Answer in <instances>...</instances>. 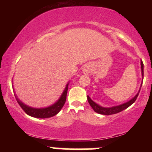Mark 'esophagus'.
<instances>
[{
    "instance_id": "34e87169",
    "label": "esophagus",
    "mask_w": 152,
    "mask_h": 152,
    "mask_svg": "<svg viewBox=\"0 0 152 152\" xmlns=\"http://www.w3.org/2000/svg\"><path fill=\"white\" fill-rule=\"evenodd\" d=\"M91 66L90 65V64H87L84 66V68H83V73L86 74H91Z\"/></svg>"
}]
</instances>
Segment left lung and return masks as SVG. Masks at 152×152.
<instances>
[{"label":"left lung","mask_w":152,"mask_h":152,"mask_svg":"<svg viewBox=\"0 0 152 152\" xmlns=\"http://www.w3.org/2000/svg\"><path fill=\"white\" fill-rule=\"evenodd\" d=\"M141 69H142V76H144V64H143L142 61H141ZM139 91H140V90H139ZM139 91L138 92L137 95H136L133 99H131V100L129 101L128 102L124 103V104H121V105L112 106V107H107V108L102 107V106H99V104H97L96 103L93 102L88 96H87V99H88V102L89 103L90 106H91L92 109H94V111H95V112L98 113V114H103V115H111V114H117L118 112H121V111H123V110L127 109V108L132 105V104H134V103L135 102V101L137 100Z\"/></svg>","instance_id":"8db88e82"}]
</instances>
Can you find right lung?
I'll return each instance as SVG.
<instances>
[{
    "instance_id": "add662e5",
    "label": "right lung",
    "mask_w": 152,
    "mask_h": 152,
    "mask_svg": "<svg viewBox=\"0 0 152 152\" xmlns=\"http://www.w3.org/2000/svg\"><path fill=\"white\" fill-rule=\"evenodd\" d=\"M68 86H69V83L66 84L65 89H64V92H63L61 97L57 101L55 104L53 105L48 106L46 108H41V109H36V108L30 107V106L26 105L22 102L19 100L18 97L15 96V99H16L17 102H18V104L20 105V107L22 108L23 110L29 116H33L35 118H50L52 116L56 115L62 107L64 106V104H65L66 100V95H67V91H68Z\"/></svg>"
}]
</instances>
